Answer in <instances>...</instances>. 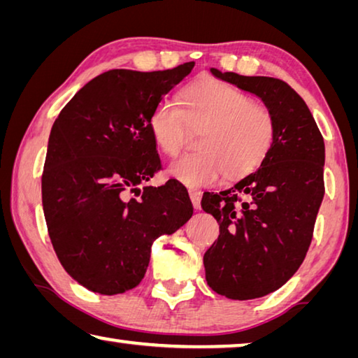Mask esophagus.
Returning <instances> with one entry per match:
<instances>
[{"mask_svg":"<svg viewBox=\"0 0 358 358\" xmlns=\"http://www.w3.org/2000/svg\"><path fill=\"white\" fill-rule=\"evenodd\" d=\"M189 197H191V202L194 208H201V199H202V192L199 189H189Z\"/></svg>","mask_w":358,"mask_h":358,"instance_id":"34e87169","label":"esophagus"}]
</instances>
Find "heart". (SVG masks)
Here are the masks:
<instances>
[{"label": "heart", "instance_id": "obj_1", "mask_svg": "<svg viewBox=\"0 0 358 358\" xmlns=\"http://www.w3.org/2000/svg\"><path fill=\"white\" fill-rule=\"evenodd\" d=\"M180 104L162 100L152 108L150 130L164 155L177 156L188 126L203 127L194 155L178 157L169 175L186 186L242 178L259 167L275 138V119L250 95L221 81H202L180 94Z\"/></svg>", "mask_w": 358, "mask_h": 358}]
</instances>
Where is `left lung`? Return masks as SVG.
Wrapping results in <instances>:
<instances>
[{"instance_id": "obj_1", "label": "left lung", "mask_w": 358, "mask_h": 358, "mask_svg": "<svg viewBox=\"0 0 358 358\" xmlns=\"http://www.w3.org/2000/svg\"><path fill=\"white\" fill-rule=\"evenodd\" d=\"M257 95L275 119V138L258 170L201 206L220 224L203 255L208 287L229 299L266 296L292 279L309 250L325 194V143L304 100L287 83L210 68Z\"/></svg>"}]
</instances>
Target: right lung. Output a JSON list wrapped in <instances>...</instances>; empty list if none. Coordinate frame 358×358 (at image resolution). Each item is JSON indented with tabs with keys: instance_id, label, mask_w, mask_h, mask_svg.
<instances>
[{
	"instance_id": "1",
	"label": "right lung",
	"mask_w": 358,
	"mask_h": 358,
	"mask_svg": "<svg viewBox=\"0 0 358 358\" xmlns=\"http://www.w3.org/2000/svg\"><path fill=\"white\" fill-rule=\"evenodd\" d=\"M192 68L105 71L55 119L41 178L44 218L64 269L90 292L111 296L137 287L152 242L192 217L177 180L140 188L161 169L152 108Z\"/></svg>"
}]
</instances>
